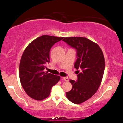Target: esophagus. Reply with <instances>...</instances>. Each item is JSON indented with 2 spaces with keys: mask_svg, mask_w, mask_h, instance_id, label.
I'll list each match as a JSON object with an SVG mask.
<instances>
[{
  "mask_svg": "<svg viewBox=\"0 0 123 123\" xmlns=\"http://www.w3.org/2000/svg\"><path fill=\"white\" fill-rule=\"evenodd\" d=\"M63 79L65 81H69V79H68V77H63Z\"/></svg>",
  "mask_w": 123,
  "mask_h": 123,
  "instance_id": "1",
  "label": "esophagus"
}]
</instances>
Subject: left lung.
Returning <instances> with one entry per match:
<instances>
[{
  "label": "left lung",
  "mask_w": 123,
  "mask_h": 123,
  "mask_svg": "<svg viewBox=\"0 0 123 123\" xmlns=\"http://www.w3.org/2000/svg\"><path fill=\"white\" fill-rule=\"evenodd\" d=\"M63 41L76 49L74 67L81 70L77 71V81L70 80L72 89L66 96L71 102L82 103L93 96L101 85L105 68L102 50L97 43L85 37H65Z\"/></svg>",
  "instance_id": "obj_1"
}]
</instances>
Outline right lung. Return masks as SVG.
<instances>
[{"mask_svg":"<svg viewBox=\"0 0 123 123\" xmlns=\"http://www.w3.org/2000/svg\"><path fill=\"white\" fill-rule=\"evenodd\" d=\"M64 38L43 35L30 43L24 51L19 67L21 85L30 97L37 101L46 99L51 88L60 80V76L45 72L46 64L49 63L51 47Z\"/></svg>","mask_w":123,"mask_h":123,"instance_id":"obj_1","label":"right lung"}]
</instances>
